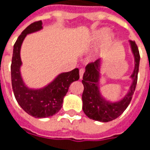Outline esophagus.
<instances>
[{
  "mask_svg": "<svg viewBox=\"0 0 150 150\" xmlns=\"http://www.w3.org/2000/svg\"><path fill=\"white\" fill-rule=\"evenodd\" d=\"M84 72H85V69H81L80 70H79V74H80V79H81V78H82V77H83Z\"/></svg>",
  "mask_w": 150,
  "mask_h": 150,
  "instance_id": "34e87169",
  "label": "esophagus"
}]
</instances>
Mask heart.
Masks as SVG:
<instances>
[{
	"label": "heart",
	"mask_w": 150,
	"mask_h": 150,
	"mask_svg": "<svg viewBox=\"0 0 150 150\" xmlns=\"http://www.w3.org/2000/svg\"><path fill=\"white\" fill-rule=\"evenodd\" d=\"M115 40V35L112 33H108V29L106 28H101L95 30L91 34L88 39V43L90 45H94L100 42L101 49H105L108 47Z\"/></svg>",
	"instance_id": "obj_1"
}]
</instances>
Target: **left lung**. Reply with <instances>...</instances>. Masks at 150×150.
Returning <instances> with one entry per match:
<instances>
[{"instance_id": "1", "label": "left lung", "mask_w": 150, "mask_h": 150, "mask_svg": "<svg viewBox=\"0 0 150 150\" xmlns=\"http://www.w3.org/2000/svg\"><path fill=\"white\" fill-rule=\"evenodd\" d=\"M132 52L135 59V68L131 75L132 85L128 92L121 100L111 102L106 100L100 90L101 59L88 64L82 77L84 91L82 93V109L89 118L107 122L116 119L126 110L132 100L137 83V76L140 64V53L136 42L130 41Z\"/></svg>"}]
</instances>
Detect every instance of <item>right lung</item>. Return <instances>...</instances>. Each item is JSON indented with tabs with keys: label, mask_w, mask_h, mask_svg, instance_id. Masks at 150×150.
Here are the masks:
<instances>
[{
	"label": "right lung",
	"mask_w": 150,
	"mask_h": 150,
	"mask_svg": "<svg viewBox=\"0 0 150 150\" xmlns=\"http://www.w3.org/2000/svg\"><path fill=\"white\" fill-rule=\"evenodd\" d=\"M42 29V22L31 23L22 32L14 45L11 62V82L15 99L24 111L37 118L48 117L57 113L63 106V100L71 83L79 79V69L59 74L47 86L40 89L28 87L20 72L22 61L20 50L22 43L28 34Z\"/></svg>",
	"instance_id": "right-lung-1"
}]
</instances>
